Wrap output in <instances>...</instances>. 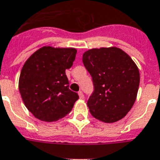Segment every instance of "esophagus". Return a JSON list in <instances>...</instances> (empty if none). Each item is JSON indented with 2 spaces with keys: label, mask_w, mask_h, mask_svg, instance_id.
<instances>
[{
  "label": "esophagus",
  "mask_w": 160,
  "mask_h": 160,
  "mask_svg": "<svg viewBox=\"0 0 160 160\" xmlns=\"http://www.w3.org/2000/svg\"><path fill=\"white\" fill-rule=\"evenodd\" d=\"M78 95H79V98H82H82H84V95L82 91L78 92Z\"/></svg>",
  "instance_id": "1"
}]
</instances>
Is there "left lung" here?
I'll return each instance as SVG.
<instances>
[{"label":"left lung","instance_id":"8db88e82","mask_svg":"<svg viewBox=\"0 0 160 160\" xmlns=\"http://www.w3.org/2000/svg\"><path fill=\"white\" fill-rule=\"evenodd\" d=\"M82 62L93 83L88 100L91 114L105 122L122 119L133 107L139 86L132 58L119 48H102L84 52Z\"/></svg>","mask_w":160,"mask_h":160}]
</instances>
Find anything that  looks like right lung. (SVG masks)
<instances>
[{
  "mask_svg": "<svg viewBox=\"0 0 160 160\" xmlns=\"http://www.w3.org/2000/svg\"><path fill=\"white\" fill-rule=\"evenodd\" d=\"M75 48L43 47L22 68L19 91L25 106L37 118L52 122L72 111L78 94L69 89L66 69L75 60Z\"/></svg>",
  "mask_w": 160,
  "mask_h": 160,
  "instance_id": "1",
  "label": "right lung"
}]
</instances>
